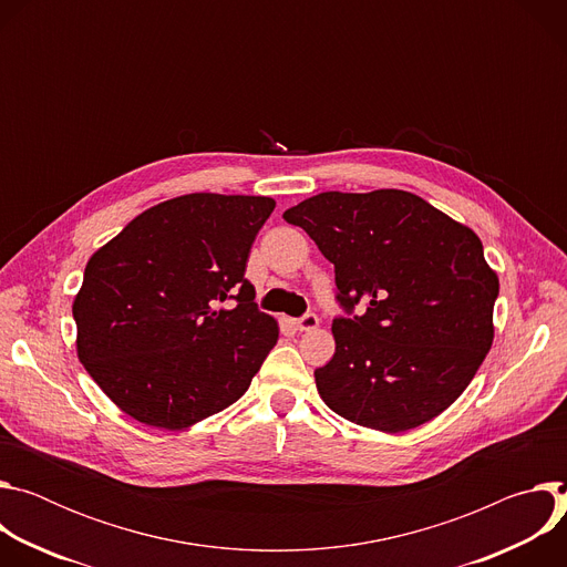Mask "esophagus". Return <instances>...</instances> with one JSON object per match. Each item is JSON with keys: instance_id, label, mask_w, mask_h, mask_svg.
Here are the masks:
<instances>
[{"instance_id": "1", "label": "esophagus", "mask_w": 567, "mask_h": 567, "mask_svg": "<svg viewBox=\"0 0 567 567\" xmlns=\"http://www.w3.org/2000/svg\"><path fill=\"white\" fill-rule=\"evenodd\" d=\"M316 328H318V316L311 313V311L302 313V316L296 320V330H300V332H309V330H316Z\"/></svg>"}]
</instances>
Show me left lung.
<instances>
[{"mask_svg":"<svg viewBox=\"0 0 567 567\" xmlns=\"http://www.w3.org/2000/svg\"><path fill=\"white\" fill-rule=\"evenodd\" d=\"M334 265L337 352L316 368L328 406L368 429L431 422L494 341L498 276L480 237L406 190L320 193L282 213ZM357 303L362 313L354 315Z\"/></svg>","mask_w":567,"mask_h":567,"instance_id":"8db88e82","label":"left lung"}]
</instances>
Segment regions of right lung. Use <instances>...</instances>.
<instances>
[{"label": "right lung", "mask_w": 567, "mask_h": 567, "mask_svg": "<svg viewBox=\"0 0 567 567\" xmlns=\"http://www.w3.org/2000/svg\"><path fill=\"white\" fill-rule=\"evenodd\" d=\"M271 197L193 193L134 217L73 300L78 359L141 424L182 431L237 401L278 343L245 278Z\"/></svg>", "instance_id": "obj_1"}]
</instances>
